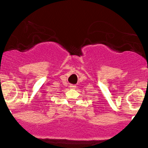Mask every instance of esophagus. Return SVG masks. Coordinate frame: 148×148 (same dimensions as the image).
I'll list each match as a JSON object with an SVG mask.
<instances>
[{
	"mask_svg": "<svg viewBox=\"0 0 148 148\" xmlns=\"http://www.w3.org/2000/svg\"><path fill=\"white\" fill-rule=\"evenodd\" d=\"M69 87L71 88V89H74V88L76 87V86H75V85H74V84H71L69 86Z\"/></svg>",
	"mask_w": 148,
	"mask_h": 148,
	"instance_id": "obj_1",
	"label": "esophagus"
}]
</instances>
